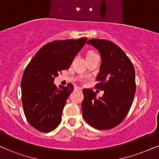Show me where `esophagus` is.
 <instances>
[{
	"label": "esophagus",
	"instance_id": "esophagus-1",
	"mask_svg": "<svg viewBox=\"0 0 159 159\" xmlns=\"http://www.w3.org/2000/svg\"><path fill=\"white\" fill-rule=\"evenodd\" d=\"M77 89H78V90H81V91L82 90V89L81 88V87H77Z\"/></svg>",
	"mask_w": 159,
	"mask_h": 159
}]
</instances>
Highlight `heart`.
Here are the masks:
<instances>
[{
    "label": "heart",
    "mask_w": 159,
    "mask_h": 159,
    "mask_svg": "<svg viewBox=\"0 0 159 159\" xmlns=\"http://www.w3.org/2000/svg\"><path fill=\"white\" fill-rule=\"evenodd\" d=\"M93 54L92 52H90V53H88V54Z\"/></svg>",
    "instance_id": "heart-1"
}]
</instances>
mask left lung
<instances>
[{
    "label": "left lung",
    "instance_id": "obj_1",
    "mask_svg": "<svg viewBox=\"0 0 159 159\" xmlns=\"http://www.w3.org/2000/svg\"><path fill=\"white\" fill-rule=\"evenodd\" d=\"M101 56L102 63L96 88L104 90L102 97L91 89H84L82 115L95 129L107 130L116 126L125 117L135 94V71L129 58L120 47L105 39H90Z\"/></svg>",
    "mask_w": 159,
    "mask_h": 159
}]
</instances>
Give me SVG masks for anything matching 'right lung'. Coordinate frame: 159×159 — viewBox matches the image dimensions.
<instances>
[{
	"instance_id": "add662e5",
	"label": "right lung",
	"mask_w": 159,
	"mask_h": 159,
	"mask_svg": "<svg viewBox=\"0 0 159 159\" xmlns=\"http://www.w3.org/2000/svg\"><path fill=\"white\" fill-rule=\"evenodd\" d=\"M87 38L57 40L45 45L36 52L21 78V99L28 123L36 129L49 132L61 122V116L73 85L54 84L60 72L69 68L83 48Z\"/></svg>"
}]
</instances>
